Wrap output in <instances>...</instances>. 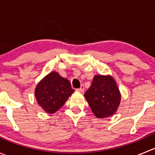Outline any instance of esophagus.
I'll list each match as a JSON object with an SVG mask.
<instances>
[{"instance_id": "34e87169", "label": "esophagus", "mask_w": 155, "mask_h": 155, "mask_svg": "<svg viewBox=\"0 0 155 155\" xmlns=\"http://www.w3.org/2000/svg\"><path fill=\"white\" fill-rule=\"evenodd\" d=\"M76 91H79V92H81V93H82V92L85 91V88H84L83 85H81V87H79V88L76 89Z\"/></svg>"}]
</instances>
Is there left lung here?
I'll list each match as a JSON object with an SVG mask.
<instances>
[{"label": "left lung", "instance_id": "left-lung-1", "mask_svg": "<svg viewBox=\"0 0 155 155\" xmlns=\"http://www.w3.org/2000/svg\"><path fill=\"white\" fill-rule=\"evenodd\" d=\"M91 109L98 118L113 115L121 102V94L111 76L96 75L84 94Z\"/></svg>", "mask_w": 155, "mask_h": 155}]
</instances>
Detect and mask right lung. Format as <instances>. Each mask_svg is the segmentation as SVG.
Listing matches in <instances>:
<instances>
[{
    "mask_svg": "<svg viewBox=\"0 0 155 155\" xmlns=\"http://www.w3.org/2000/svg\"><path fill=\"white\" fill-rule=\"evenodd\" d=\"M73 92L69 80L54 71L39 82L35 88V97L45 112L53 114L64 104Z\"/></svg>",
    "mask_w": 155,
    "mask_h": 155,
    "instance_id": "obj_1",
    "label": "right lung"
}]
</instances>
